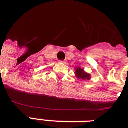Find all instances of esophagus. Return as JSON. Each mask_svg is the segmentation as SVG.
<instances>
[{
  "instance_id": "obj_1",
  "label": "esophagus",
  "mask_w": 128,
  "mask_h": 128,
  "mask_svg": "<svg viewBox=\"0 0 128 128\" xmlns=\"http://www.w3.org/2000/svg\"><path fill=\"white\" fill-rule=\"evenodd\" d=\"M60 63H62V64H64V63H65V61H63V60H60Z\"/></svg>"
}]
</instances>
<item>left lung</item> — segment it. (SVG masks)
I'll return each instance as SVG.
<instances>
[{"instance_id": "1", "label": "left lung", "mask_w": 128, "mask_h": 128, "mask_svg": "<svg viewBox=\"0 0 128 128\" xmlns=\"http://www.w3.org/2000/svg\"><path fill=\"white\" fill-rule=\"evenodd\" d=\"M75 74H76V76L78 77V78L82 79L84 80H90V75H89L88 73L84 72V69H82L80 68H76Z\"/></svg>"}]
</instances>
